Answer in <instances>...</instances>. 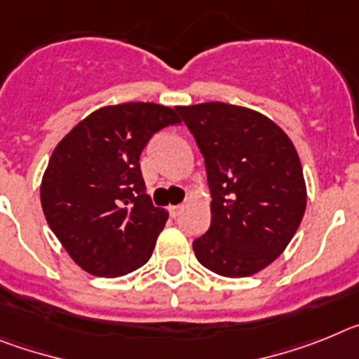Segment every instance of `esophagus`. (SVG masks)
Segmentation results:
<instances>
[{"label":"esophagus","mask_w":359,"mask_h":359,"mask_svg":"<svg viewBox=\"0 0 359 359\" xmlns=\"http://www.w3.org/2000/svg\"><path fill=\"white\" fill-rule=\"evenodd\" d=\"M182 208L184 205H170V217H173V218H177L179 217L180 213H182Z\"/></svg>","instance_id":"34e87169"}]
</instances>
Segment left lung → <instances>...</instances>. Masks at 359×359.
Wrapping results in <instances>:
<instances>
[{"label": "left lung", "mask_w": 359, "mask_h": 359, "mask_svg": "<svg viewBox=\"0 0 359 359\" xmlns=\"http://www.w3.org/2000/svg\"><path fill=\"white\" fill-rule=\"evenodd\" d=\"M205 162L211 226L193 240L205 269L244 278L287 248L307 204L294 146L266 115L244 106H177Z\"/></svg>", "instance_id": "obj_1"}]
</instances>
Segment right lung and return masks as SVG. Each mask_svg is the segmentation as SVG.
I'll return each instance as SVG.
<instances>
[{
  "label": "right lung",
  "instance_id": "obj_1",
  "mask_svg": "<svg viewBox=\"0 0 359 359\" xmlns=\"http://www.w3.org/2000/svg\"><path fill=\"white\" fill-rule=\"evenodd\" d=\"M175 110L155 102L104 106L55 146L41 182L46 222L72 260L95 276H123L154 253L168 211L146 195L142 149Z\"/></svg>",
  "mask_w": 359,
  "mask_h": 359
}]
</instances>
